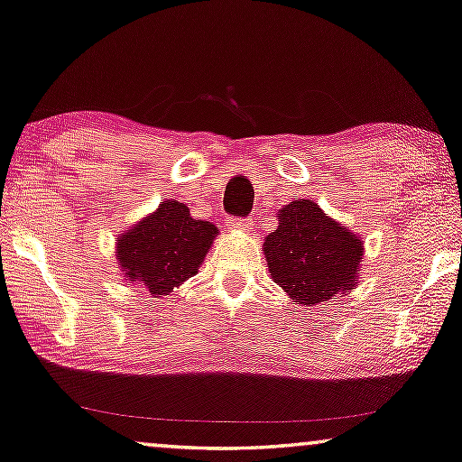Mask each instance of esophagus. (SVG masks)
I'll return each instance as SVG.
<instances>
[{"label":"esophagus","instance_id":"1","mask_svg":"<svg viewBox=\"0 0 462 462\" xmlns=\"http://www.w3.org/2000/svg\"><path fill=\"white\" fill-rule=\"evenodd\" d=\"M226 224H228L232 230H251V226H253L251 219H246V217H228L226 219Z\"/></svg>","mask_w":462,"mask_h":462}]
</instances>
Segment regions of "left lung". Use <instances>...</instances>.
<instances>
[{"mask_svg":"<svg viewBox=\"0 0 462 462\" xmlns=\"http://www.w3.org/2000/svg\"><path fill=\"white\" fill-rule=\"evenodd\" d=\"M270 276L301 305L349 293L360 274L362 240L316 203L297 199L278 211V228L265 236Z\"/></svg>","mask_w":462,"mask_h":462,"instance_id":"1","label":"left lung"}]
</instances>
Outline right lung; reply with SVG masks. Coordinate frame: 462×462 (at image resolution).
<instances>
[{
    "label": "right lung",
    "mask_w": 462,
    "mask_h": 462,
    "mask_svg": "<svg viewBox=\"0 0 462 462\" xmlns=\"http://www.w3.org/2000/svg\"><path fill=\"white\" fill-rule=\"evenodd\" d=\"M217 228L200 222L178 200H165L159 209L123 234L116 257L127 281H134L161 297L197 274Z\"/></svg>",
    "instance_id": "add662e5"
}]
</instances>
